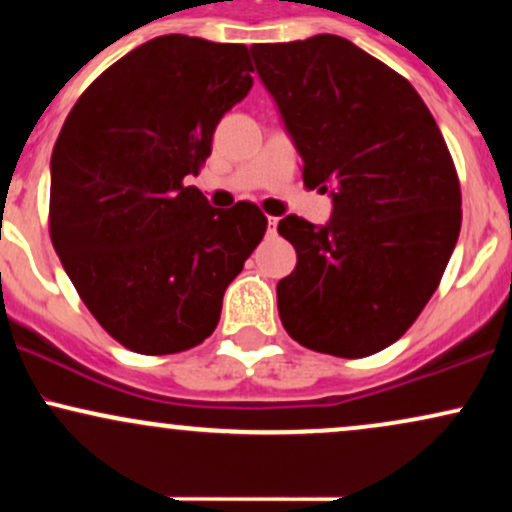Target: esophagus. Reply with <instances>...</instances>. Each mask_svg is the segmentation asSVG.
Returning <instances> with one entry per match:
<instances>
[{
    "label": "esophagus",
    "instance_id": "obj_1",
    "mask_svg": "<svg viewBox=\"0 0 512 512\" xmlns=\"http://www.w3.org/2000/svg\"><path fill=\"white\" fill-rule=\"evenodd\" d=\"M276 223H279V219H274V216H269V219H267V228H269V233H274V231H276Z\"/></svg>",
    "mask_w": 512,
    "mask_h": 512
}]
</instances>
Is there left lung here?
<instances>
[{"instance_id": "obj_1", "label": "left lung", "mask_w": 512, "mask_h": 512, "mask_svg": "<svg viewBox=\"0 0 512 512\" xmlns=\"http://www.w3.org/2000/svg\"><path fill=\"white\" fill-rule=\"evenodd\" d=\"M250 55L303 182L332 197L325 226L279 221L298 257L276 284L281 325L320 354L383 351L424 310L460 236L443 134L404 76L339 35L260 43Z\"/></svg>"}]
</instances>
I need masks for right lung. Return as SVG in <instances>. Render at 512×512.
<instances>
[{
  "label": "right lung",
  "mask_w": 512,
  "mask_h": 512,
  "mask_svg": "<svg viewBox=\"0 0 512 512\" xmlns=\"http://www.w3.org/2000/svg\"><path fill=\"white\" fill-rule=\"evenodd\" d=\"M250 72L245 45L161 35L86 88L52 149V245L91 315L137 354L202 344L267 231L255 204L214 209L185 185Z\"/></svg>",
  "instance_id": "obj_1"
}]
</instances>
